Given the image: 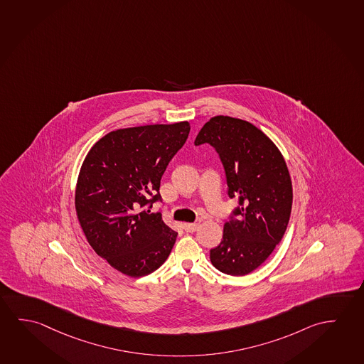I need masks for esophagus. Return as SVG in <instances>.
Here are the masks:
<instances>
[{
  "mask_svg": "<svg viewBox=\"0 0 364 364\" xmlns=\"http://www.w3.org/2000/svg\"><path fill=\"white\" fill-rule=\"evenodd\" d=\"M197 228L198 225L197 224H191V223H187V224H183V229H185L187 232H193V231L197 230Z\"/></svg>",
  "mask_w": 364,
  "mask_h": 364,
  "instance_id": "esophagus-1",
  "label": "esophagus"
}]
</instances>
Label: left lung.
<instances>
[{"label":"left lung","mask_w":364,"mask_h":364,"mask_svg":"<svg viewBox=\"0 0 364 364\" xmlns=\"http://www.w3.org/2000/svg\"><path fill=\"white\" fill-rule=\"evenodd\" d=\"M208 143L224 164L230 198H237V219L226 221L219 247L210 250L215 268L245 276L264 263L289 225L292 182L277 145L253 124L214 116L195 144Z\"/></svg>","instance_id":"left-lung-1"}]
</instances>
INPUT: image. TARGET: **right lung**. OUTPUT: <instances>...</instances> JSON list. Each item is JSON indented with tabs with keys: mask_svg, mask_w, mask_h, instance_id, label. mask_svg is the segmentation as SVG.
<instances>
[{
	"mask_svg": "<svg viewBox=\"0 0 364 364\" xmlns=\"http://www.w3.org/2000/svg\"><path fill=\"white\" fill-rule=\"evenodd\" d=\"M190 122L125 127L106 134L82 163L75 206L87 242L116 271L143 277L166 262L177 239L159 213L168 163L190 134Z\"/></svg>",
	"mask_w": 364,
	"mask_h": 364,
	"instance_id": "obj_1",
	"label": "right lung"
}]
</instances>
